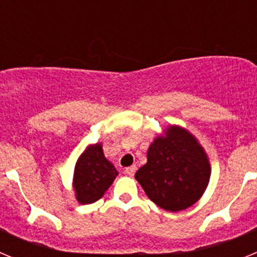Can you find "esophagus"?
<instances>
[{"mask_svg":"<svg viewBox=\"0 0 257 257\" xmlns=\"http://www.w3.org/2000/svg\"><path fill=\"white\" fill-rule=\"evenodd\" d=\"M135 172H136V166H130V167L124 169V174H126L127 176H134Z\"/></svg>","mask_w":257,"mask_h":257,"instance_id":"obj_1","label":"esophagus"}]
</instances>
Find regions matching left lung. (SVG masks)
Instances as JSON below:
<instances>
[{"instance_id": "left-lung-1", "label": "left lung", "mask_w": 257, "mask_h": 257, "mask_svg": "<svg viewBox=\"0 0 257 257\" xmlns=\"http://www.w3.org/2000/svg\"><path fill=\"white\" fill-rule=\"evenodd\" d=\"M147 158L135 179L157 206L178 212L203 196L210 181L211 165L203 147L187 128L167 126L149 145Z\"/></svg>"}]
</instances>
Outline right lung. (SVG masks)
Listing matches in <instances>:
<instances>
[{"mask_svg": "<svg viewBox=\"0 0 257 257\" xmlns=\"http://www.w3.org/2000/svg\"><path fill=\"white\" fill-rule=\"evenodd\" d=\"M118 171L104 156L103 144L87 145L78 157L73 174V190L81 205L99 201L112 185Z\"/></svg>", "mask_w": 257, "mask_h": 257, "instance_id": "add662e5", "label": "right lung"}]
</instances>
